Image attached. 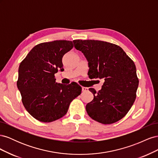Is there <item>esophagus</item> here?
<instances>
[{
  "instance_id": "1",
  "label": "esophagus",
  "mask_w": 158,
  "mask_h": 158,
  "mask_svg": "<svg viewBox=\"0 0 158 158\" xmlns=\"http://www.w3.org/2000/svg\"><path fill=\"white\" fill-rule=\"evenodd\" d=\"M88 88H86V87H82V92H86V91H88Z\"/></svg>"
}]
</instances>
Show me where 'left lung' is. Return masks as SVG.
<instances>
[{
	"instance_id": "1",
	"label": "left lung",
	"mask_w": 158,
	"mask_h": 158,
	"mask_svg": "<svg viewBox=\"0 0 158 158\" xmlns=\"http://www.w3.org/2000/svg\"><path fill=\"white\" fill-rule=\"evenodd\" d=\"M74 47L82 51L88 62L89 78H103L102 89L85 109L88 115L100 123L108 125L125 117L136 97L138 78L133 60L119 46L103 41L74 40Z\"/></svg>"
}]
</instances>
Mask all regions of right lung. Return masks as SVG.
Here are the masks:
<instances>
[{
  "mask_svg": "<svg viewBox=\"0 0 158 158\" xmlns=\"http://www.w3.org/2000/svg\"><path fill=\"white\" fill-rule=\"evenodd\" d=\"M73 47V41L66 40L41 43L19 66L17 87L23 105L38 121L50 123L63 117L71 102L82 92L76 82L58 84L55 78L58 70H64L62 59Z\"/></svg>",
  "mask_w": 158,
  "mask_h": 158,
  "instance_id": "1",
  "label": "right lung"
}]
</instances>
